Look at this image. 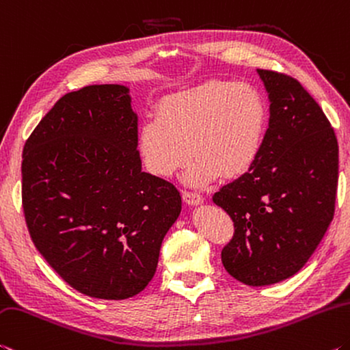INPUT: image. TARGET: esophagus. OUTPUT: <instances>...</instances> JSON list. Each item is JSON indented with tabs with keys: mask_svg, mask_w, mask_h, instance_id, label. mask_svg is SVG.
Here are the masks:
<instances>
[{
	"mask_svg": "<svg viewBox=\"0 0 350 350\" xmlns=\"http://www.w3.org/2000/svg\"><path fill=\"white\" fill-rule=\"evenodd\" d=\"M183 200H185L187 204H200L203 202V197L197 192L185 191V192H183Z\"/></svg>",
	"mask_w": 350,
	"mask_h": 350,
	"instance_id": "esophagus-1",
	"label": "esophagus"
}]
</instances>
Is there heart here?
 <instances>
[{"label":"heart","instance_id":"heart-1","mask_svg":"<svg viewBox=\"0 0 350 350\" xmlns=\"http://www.w3.org/2000/svg\"><path fill=\"white\" fill-rule=\"evenodd\" d=\"M268 108L246 83L208 82L170 94L141 125L137 150L147 172L170 178L187 163L185 181L204 186L220 175L237 178L259 161Z\"/></svg>","mask_w":350,"mask_h":350}]
</instances>
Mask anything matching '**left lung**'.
Masks as SVG:
<instances>
[{"instance_id": "left-lung-1", "label": "left lung", "mask_w": 350, "mask_h": 350, "mask_svg": "<svg viewBox=\"0 0 350 350\" xmlns=\"http://www.w3.org/2000/svg\"><path fill=\"white\" fill-rule=\"evenodd\" d=\"M257 72L271 102L262 154L213 200L234 221L223 267L240 282L262 287L299 271L327 231L335 213L338 141L296 79Z\"/></svg>"}]
</instances>
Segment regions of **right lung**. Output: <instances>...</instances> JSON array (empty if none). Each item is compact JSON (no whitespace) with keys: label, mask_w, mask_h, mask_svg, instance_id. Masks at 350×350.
<instances>
[{"label":"right lung","mask_w":350,"mask_h":350,"mask_svg":"<svg viewBox=\"0 0 350 350\" xmlns=\"http://www.w3.org/2000/svg\"><path fill=\"white\" fill-rule=\"evenodd\" d=\"M130 102L124 85L68 93L23 148V211L33 245L74 290L99 299L147 287L181 213L178 189L141 170Z\"/></svg>","instance_id":"add662e5"}]
</instances>
